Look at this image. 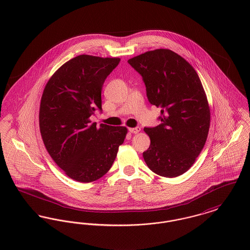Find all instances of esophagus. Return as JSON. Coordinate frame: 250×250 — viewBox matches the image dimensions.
Returning <instances> with one entry per match:
<instances>
[{
	"mask_svg": "<svg viewBox=\"0 0 250 250\" xmlns=\"http://www.w3.org/2000/svg\"><path fill=\"white\" fill-rule=\"evenodd\" d=\"M131 133H133V134H137V133H139L140 131H141V128L138 126V127H133V128H129L128 129Z\"/></svg>",
	"mask_w": 250,
	"mask_h": 250,
	"instance_id": "obj_1",
	"label": "esophagus"
}]
</instances>
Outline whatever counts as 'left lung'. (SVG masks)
Masks as SVG:
<instances>
[{
    "label": "left lung",
    "mask_w": 250,
    "mask_h": 250,
    "mask_svg": "<svg viewBox=\"0 0 250 250\" xmlns=\"http://www.w3.org/2000/svg\"><path fill=\"white\" fill-rule=\"evenodd\" d=\"M145 82L151 104L161 107V124L144 130L150 146L143 153L154 173L178 177L195 163L207 142L210 109L192 65L169 49H155L129 59Z\"/></svg>",
    "instance_id": "obj_1"
}]
</instances>
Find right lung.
I'll use <instances>...</instances> for the list:
<instances>
[{
  "instance_id": "1",
  "label": "right lung",
  "mask_w": 250,
  "mask_h": 250,
  "mask_svg": "<svg viewBox=\"0 0 250 250\" xmlns=\"http://www.w3.org/2000/svg\"><path fill=\"white\" fill-rule=\"evenodd\" d=\"M120 58L79 55L63 63L43 89L39 125L47 152L69 178L94 182L110 169L119 146L127 134L125 126L91 123L102 110L104 80Z\"/></svg>"
}]
</instances>
